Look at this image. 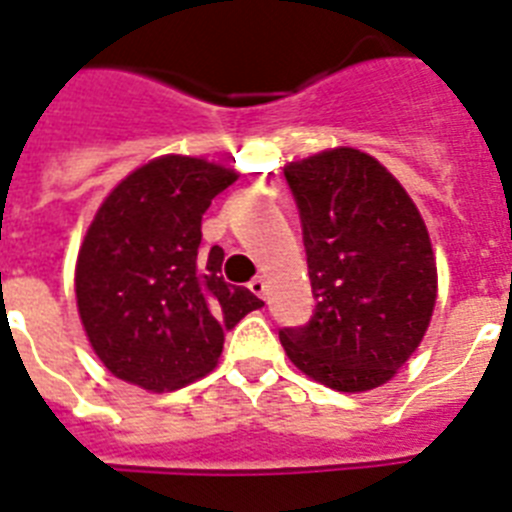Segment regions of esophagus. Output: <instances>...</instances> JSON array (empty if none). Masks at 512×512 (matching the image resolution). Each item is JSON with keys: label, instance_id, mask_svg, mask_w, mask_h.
Listing matches in <instances>:
<instances>
[{"label": "esophagus", "instance_id": "1", "mask_svg": "<svg viewBox=\"0 0 512 512\" xmlns=\"http://www.w3.org/2000/svg\"><path fill=\"white\" fill-rule=\"evenodd\" d=\"M249 292L265 299V292H268V289H265V278L263 276L252 278V281H249Z\"/></svg>", "mask_w": 512, "mask_h": 512}]
</instances>
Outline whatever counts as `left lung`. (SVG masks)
<instances>
[{
	"label": "left lung",
	"instance_id": "left-lung-1",
	"mask_svg": "<svg viewBox=\"0 0 512 512\" xmlns=\"http://www.w3.org/2000/svg\"><path fill=\"white\" fill-rule=\"evenodd\" d=\"M297 202L315 310L281 328L286 355L336 392L386 384L421 344L436 302L429 231L413 199L360 149L284 168Z\"/></svg>",
	"mask_w": 512,
	"mask_h": 512
}]
</instances>
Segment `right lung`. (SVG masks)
Segmentation results:
<instances>
[{
    "label": "right lung",
    "mask_w": 512,
    "mask_h": 512,
    "mask_svg": "<svg viewBox=\"0 0 512 512\" xmlns=\"http://www.w3.org/2000/svg\"><path fill=\"white\" fill-rule=\"evenodd\" d=\"M234 170L170 155L120 181L86 231L76 265L83 328L107 371L149 392L215 368L223 334L263 299L220 276L223 249L202 244V215Z\"/></svg>",
    "instance_id": "1"
}]
</instances>
